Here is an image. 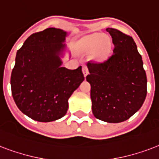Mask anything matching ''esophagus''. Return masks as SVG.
Masks as SVG:
<instances>
[{
    "label": "esophagus",
    "instance_id": "obj_1",
    "mask_svg": "<svg viewBox=\"0 0 159 159\" xmlns=\"http://www.w3.org/2000/svg\"><path fill=\"white\" fill-rule=\"evenodd\" d=\"M83 74L84 77H86V75L89 74V70H88V67L86 66H83Z\"/></svg>",
    "mask_w": 159,
    "mask_h": 159
}]
</instances>
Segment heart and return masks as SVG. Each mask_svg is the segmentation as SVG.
<instances>
[{
    "label": "heart",
    "mask_w": 159,
    "mask_h": 159,
    "mask_svg": "<svg viewBox=\"0 0 159 159\" xmlns=\"http://www.w3.org/2000/svg\"><path fill=\"white\" fill-rule=\"evenodd\" d=\"M80 47L84 52H91L94 50V57L97 60H104L111 50V41L108 36L101 34H93L86 36L81 40Z\"/></svg>",
    "instance_id": "1"
}]
</instances>
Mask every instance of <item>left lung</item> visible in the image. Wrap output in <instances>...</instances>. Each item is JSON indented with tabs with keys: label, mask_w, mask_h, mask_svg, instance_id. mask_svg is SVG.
I'll return each mask as SVG.
<instances>
[{
	"label": "left lung",
	"mask_w": 159,
	"mask_h": 159,
	"mask_svg": "<svg viewBox=\"0 0 159 159\" xmlns=\"http://www.w3.org/2000/svg\"><path fill=\"white\" fill-rule=\"evenodd\" d=\"M114 45L113 54L104 62L89 61L92 112L98 119L120 123L134 115L147 95V76L141 55L131 36L107 28Z\"/></svg>",
	"instance_id": "1"
}]
</instances>
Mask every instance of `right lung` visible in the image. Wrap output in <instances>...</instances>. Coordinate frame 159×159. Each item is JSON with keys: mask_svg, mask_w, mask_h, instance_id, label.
Returning <instances> with one entry per match:
<instances>
[{"mask_svg": "<svg viewBox=\"0 0 159 159\" xmlns=\"http://www.w3.org/2000/svg\"><path fill=\"white\" fill-rule=\"evenodd\" d=\"M67 33L47 28L27 38L18 50L11 72L14 101L20 111L39 122L55 121L66 115L68 99L84 80L82 67H61L60 55Z\"/></svg>", "mask_w": 159, "mask_h": 159, "instance_id": "right-lung-1", "label": "right lung"}]
</instances>
